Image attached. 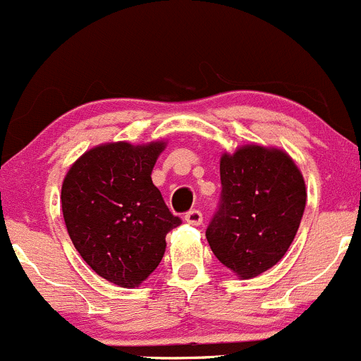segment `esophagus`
I'll use <instances>...</instances> for the list:
<instances>
[{
	"mask_svg": "<svg viewBox=\"0 0 361 361\" xmlns=\"http://www.w3.org/2000/svg\"><path fill=\"white\" fill-rule=\"evenodd\" d=\"M184 219H186V223H190V225H193V226H200L202 221H204V218H202V212L197 211V209L186 212Z\"/></svg>",
	"mask_w": 361,
	"mask_h": 361,
	"instance_id": "34e87169",
	"label": "esophagus"
}]
</instances>
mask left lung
<instances>
[{"label": "left lung", "mask_w": 361, "mask_h": 361, "mask_svg": "<svg viewBox=\"0 0 361 361\" xmlns=\"http://www.w3.org/2000/svg\"><path fill=\"white\" fill-rule=\"evenodd\" d=\"M221 198L205 230L216 259L239 278L259 276L293 245L307 204L303 175L280 149L239 147L219 161Z\"/></svg>", "instance_id": "1"}]
</instances>
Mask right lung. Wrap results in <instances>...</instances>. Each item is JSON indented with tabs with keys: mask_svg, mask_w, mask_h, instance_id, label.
I'll return each instance as SVG.
<instances>
[{
	"mask_svg": "<svg viewBox=\"0 0 361 361\" xmlns=\"http://www.w3.org/2000/svg\"><path fill=\"white\" fill-rule=\"evenodd\" d=\"M166 143H104L85 152L61 184V211L72 245L115 286L138 287L159 266L166 234L180 225L152 184Z\"/></svg>",
	"mask_w": 361,
	"mask_h": 361,
	"instance_id": "1",
	"label": "right lung"
}]
</instances>
